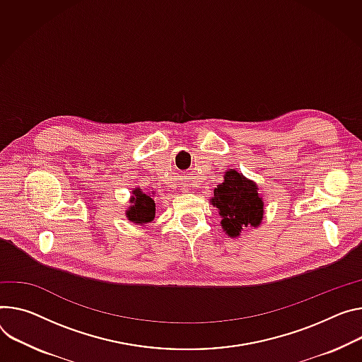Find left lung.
Segmentation results:
<instances>
[{
  "mask_svg": "<svg viewBox=\"0 0 362 362\" xmlns=\"http://www.w3.org/2000/svg\"><path fill=\"white\" fill-rule=\"evenodd\" d=\"M212 204L222 216L223 231L231 237L240 235L243 226H258L264 212L255 183L233 169L226 172L223 183L215 189Z\"/></svg>",
  "mask_w": 362,
  "mask_h": 362,
  "instance_id": "obj_1",
  "label": "left lung"
}]
</instances>
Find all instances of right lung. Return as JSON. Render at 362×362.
I'll return each instance as SVG.
<instances>
[{
	"mask_svg": "<svg viewBox=\"0 0 362 362\" xmlns=\"http://www.w3.org/2000/svg\"><path fill=\"white\" fill-rule=\"evenodd\" d=\"M133 206L129 208L127 212V216L129 221H133L136 223H148L154 219V212H156V205L154 201L147 196L146 193H141L139 189L134 190L133 193Z\"/></svg>",
	"mask_w": 362,
	"mask_h": 362,
	"instance_id": "add662e5",
	"label": "right lung"
}]
</instances>
